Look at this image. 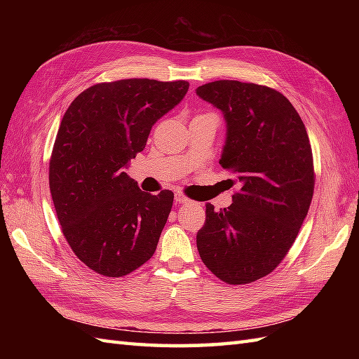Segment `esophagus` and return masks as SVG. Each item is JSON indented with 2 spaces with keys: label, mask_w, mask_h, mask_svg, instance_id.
<instances>
[{
  "label": "esophagus",
  "mask_w": 359,
  "mask_h": 359,
  "mask_svg": "<svg viewBox=\"0 0 359 359\" xmlns=\"http://www.w3.org/2000/svg\"><path fill=\"white\" fill-rule=\"evenodd\" d=\"M175 202H177V203H184V205L193 203V201H189L188 197H185L184 194H175Z\"/></svg>",
  "instance_id": "34e87169"
}]
</instances>
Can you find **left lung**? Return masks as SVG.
<instances>
[{
	"label": "left lung",
	"mask_w": 359,
	"mask_h": 359,
	"mask_svg": "<svg viewBox=\"0 0 359 359\" xmlns=\"http://www.w3.org/2000/svg\"><path fill=\"white\" fill-rule=\"evenodd\" d=\"M197 95L224 112L219 163L234 174L233 203H207L197 250L211 273L243 285L271 273L292 248L315 189L313 154L299 114L276 89L217 80Z\"/></svg>",
	"instance_id": "left-lung-1"
}]
</instances>
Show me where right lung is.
Segmentation results:
<instances>
[{
  "label": "right lung",
  "mask_w": 359,
  "mask_h": 359,
  "mask_svg": "<svg viewBox=\"0 0 359 359\" xmlns=\"http://www.w3.org/2000/svg\"><path fill=\"white\" fill-rule=\"evenodd\" d=\"M188 88L185 80L97 83L65 112L49 162V188L67 243L98 274L126 276L154 255L174 194L142 191L125 166Z\"/></svg>",
  "instance_id": "add662e5"
}]
</instances>
